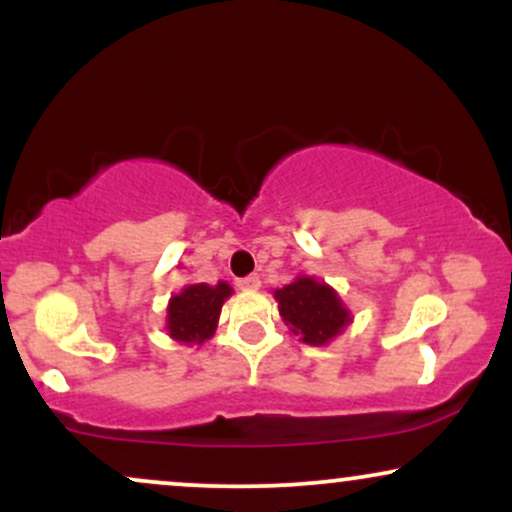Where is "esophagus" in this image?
<instances>
[{
    "label": "esophagus",
    "instance_id": "1",
    "mask_svg": "<svg viewBox=\"0 0 512 512\" xmlns=\"http://www.w3.org/2000/svg\"><path fill=\"white\" fill-rule=\"evenodd\" d=\"M260 276L257 274H250V276H243V279H238L236 281V286L238 289H243V291H255V289H260Z\"/></svg>",
    "mask_w": 512,
    "mask_h": 512
}]
</instances>
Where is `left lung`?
<instances>
[{"mask_svg": "<svg viewBox=\"0 0 512 512\" xmlns=\"http://www.w3.org/2000/svg\"><path fill=\"white\" fill-rule=\"evenodd\" d=\"M274 298L291 332L310 346L330 344L351 322V313L339 293L315 276H298L284 289H276Z\"/></svg>", "mask_w": 512, "mask_h": 512, "instance_id": "obj_1", "label": "left lung"}]
</instances>
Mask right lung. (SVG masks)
Instances as JSON below:
<instances>
[{
  "label": "right lung",
  "instance_id": "obj_1",
  "mask_svg": "<svg viewBox=\"0 0 512 512\" xmlns=\"http://www.w3.org/2000/svg\"><path fill=\"white\" fill-rule=\"evenodd\" d=\"M231 293L233 289L226 281H219L216 286H185L168 303L166 330L170 337L187 346H199L214 337L216 325H219L221 305Z\"/></svg>",
  "mask_w": 512,
  "mask_h": 512
}]
</instances>
